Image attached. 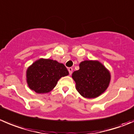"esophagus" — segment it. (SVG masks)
<instances>
[{"label": "esophagus", "mask_w": 134, "mask_h": 134, "mask_svg": "<svg viewBox=\"0 0 134 134\" xmlns=\"http://www.w3.org/2000/svg\"><path fill=\"white\" fill-rule=\"evenodd\" d=\"M68 71H69V75H71V74H72V67H69Z\"/></svg>", "instance_id": "1"}]
</instances>
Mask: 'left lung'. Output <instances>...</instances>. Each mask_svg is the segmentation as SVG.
Masks as SVG:
<instances>
[{
	"instance_id": "obj_1",
	"label": "left lung",
	"mask_w": 134,
	"mask_h": 134,
	"mask_svg": "<svg viewBox=\"0 0 134 134\" xmlns=\"http://www.w3.org/2000/svg\"><path fill=\"white\" fill-rule=\"evenodd\" d=\"M79 67L72 74L78 92L89 99L96 98L104 93L111 81L109 71L97 60L83 61Z\"/></svg>"
}]
</instances>
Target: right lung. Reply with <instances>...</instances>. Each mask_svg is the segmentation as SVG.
<instances>
[{"label": "right lung", "mask_w": 134, "mask_h": 134, "mask_svg": "<svg viewBox=\"0 0 134 134\" xmlns=\"http://www.w3.org/2000/svg\"><path fill=\"white\" fill-rule=\"evenodd\" d=\"M68 75L69 71L63 63L41 58L27 68L26 80L31 90L37 93H46L55 88L61 78Z\"/></svg>", "instance_id": "1"}]
</instances>
